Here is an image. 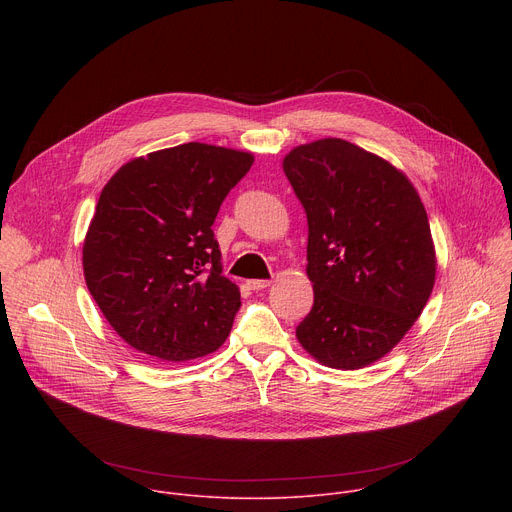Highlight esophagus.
Returning a JSON list of instances; mask_svg holds the SVG:
<instances>
[{
  "label": "esophagus",
  "instance_id": "1",
  "mask_svg": "<svg viewBox=\"0 0 512 512\" xmlns=\"http://www.w3.org/2000/svg\"><path fill=\"white\" fill-rule=\"evenodd\" d=\"M247 285H249L253 291H259V289L269 287L271 281H269V279H251V281H247Z\"/></svg>",
  "mask_w": 512,
  "mask_h": 512
}]
</instances>
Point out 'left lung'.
Here are the masks:
<instances>
[{"label": "left lung", "instance_id": "8db88e82", "mask_svg": "<svg viewBox=\"0 0 512 512\" xmlns=\"http://www.w3.org/2000/svg\"><path fill=\"white\" fill-rule=\"evenodd\" d=\"M283 172L308 216L314 287L296 336L330 369L369 367L431 296L437 259L425 206L401 170L340 137L298 145Z\"/></svg>", "mask_w": 512, "mask_h": 512}]
</instances>
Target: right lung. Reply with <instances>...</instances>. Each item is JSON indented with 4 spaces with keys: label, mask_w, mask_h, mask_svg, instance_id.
<instances>
[{
    "label": "right lung",
    "mask_w": 512,
    "mask_h": 512,
    "mask_svg": "<svg viewBox=\"0 0 512 512\" xmlns=\"http://www.w3.org/2000/svg\"><path fill=\"white\" fill-rule=\"evenodd\" d=\"M253 160L190 141L133 158L105 184L83 271L99 310L135 350L182 362L227 340L241 291L223 275L212 225Z\"/></svg>",
    "instance_id": "obj_1"
}]
</instances>
